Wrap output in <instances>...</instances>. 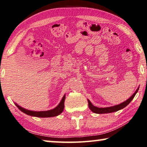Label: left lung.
<instances>
[{"mask_svg": "<svg viewBox=\"0 0 147 147\" xmlns=\"http://www.w3.org/2000/svg\"><path fill=\"white\" fill-rule=\"evenodd\" d=\"M139 88V87H138V88L136 90L134 94H133L129 99H127L126 101L123 102L122 103L117 105L109 107H105V108H99V107H97L93 105V104L91 103L90 100L88 99V106H89L90 109L93 112V113H97V114H106V113H114V112H116L119 110H121V109H124V107H126L127 105L132 101V99L134 98L135 95H136L137 92H138Z\"/></svg>", "mask_w": 147, "mask_h": 147, "instance_id": "obj_1", "label": "left lung"}]
</instances>
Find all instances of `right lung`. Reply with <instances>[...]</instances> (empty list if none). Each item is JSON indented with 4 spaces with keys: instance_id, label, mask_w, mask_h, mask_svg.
<instances>
[{
    "instance_id": "obj_1",
    "label": "right lung",
    "mask_w": 147,
    "mask_h": 147,
    "mask_svg": "<svg viewBox=\"0 0 147 147\" xmlns=\"http://www.w3.org/2000/svg\"><path fill=\"white\" fill-rule=\"evenodd\" d=\"M65 99V94L63 95L62 99L60 101L59 105L55 107V108L52 109V110L46 111H33L25 109L23 107L18 105L17 103H15L16 107H18L20 110L26 114L27 115L31 116H35V117H40V118H48V117H53V116H57L60 115L64 109V102Z\"/></svg>"
}]
</instances>
